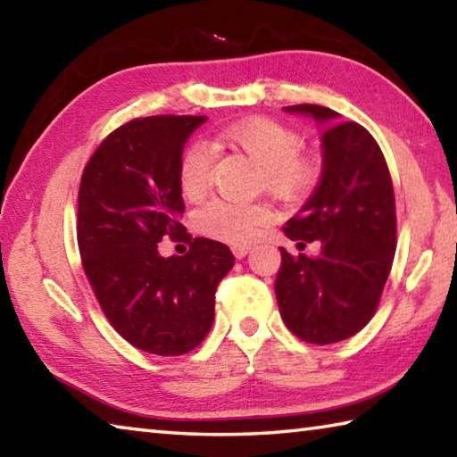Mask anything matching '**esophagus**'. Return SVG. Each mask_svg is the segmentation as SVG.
<instances>
[{
	"label": "esophagus",
	"mask_w": 457,
	"mask_h": 457,
	"mask_svg": "<svg viewBox=\"0 0 457 457\" xmlns=\"http://www.w3.org/2000/svg\"><path fill=\"white\" fill-rule=\"evenodd\" d=\"M250 250H252V247H247V245H234V247H231V252H234V256H236L237 260L245 258L247 253H250Z\"/></svg>",
	"instance_id": "34e87169"
}]
</instances>
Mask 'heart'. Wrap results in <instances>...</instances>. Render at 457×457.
Masks as SVG:
<instances>
[{
  "label": "heart",
  "mask_w": 457,
  "mask_h": 457,
  "mask_svg": "<svg viewBox=\"0 0 457 457\" xmlns=\"http://www.w3.org/2000/svg\"><path fill=\"white\" fill-rule=\"evenodd\" d=\"M218 145L245 153L260 167V187L280 201H300L319 181L320 163L311 153L300 151L303 137L284 122L256 117L223 127ZM213 151L195 141L183 151L179 161V187L187 199H199L210 187ZM199 234L223 244H252L270 223L272 212L264 204H236L213 199L193 215Z\"/></svg>",
  "instance_id": "heart-1"
}]
</instances>
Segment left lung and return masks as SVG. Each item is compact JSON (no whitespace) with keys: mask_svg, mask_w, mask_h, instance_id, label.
Returning <instances> with one entry per match:
<instances>
[{"mask_svg":"<svg viewBox=\"0 0 457 457\" xmlns=\"http://www.w3.org/2000/svg\"><path fill=\"white\" fill-rule=\"evenodd\" d=\"M324 125L322 177L286 236L319 256H292L280 247L276 298L282 320L298 338L332 345L365 327L377 312L397 247L395 193L373 135L319 104L286 106Z\"/></svg>","mask_w":457,"mask_h":457,"instance_id":"8db88e82","label":"left lung"}]
</instances>
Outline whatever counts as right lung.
Here are the masks:
<instances>
[{"label":"right lung","instance_id":"add662e5","mask_svg":"<svg viewBox=\"0 0 457 457\" xmlns=\"http://www.w3.org/2000/svg\"><path fill=\"white\" fill-rule=\"evenodd\" d=\"M207 117L157 114L114 129L84 167L76 237L82 268L108 322L145 353L179 357L213 324L215 290L234 266L221 242L179 223L183 145ZM163 237L190 242L163 259Z\"/></svg>","mask_w":457,"mask_h":457}]
</instances>
